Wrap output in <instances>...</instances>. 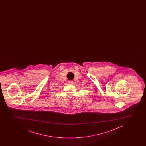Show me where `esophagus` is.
Returning a JSON list of instances; mask_svg holds the SVG:
<instances>
[{"instance_id":"1","label":"esophagus","mask_w":146,"mask_h":146,"mask_svg":"<svg viewBox=\"0 0 146 146\" xmlns=\"http://www.w3.org/2000/svg\"><path fill=\"white\" fill-rule=\"evenodd\" d=\"M68 83L70 84H73V81L72 80L68 81Z\"/></svg>"}]
</instances>
